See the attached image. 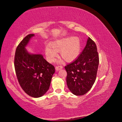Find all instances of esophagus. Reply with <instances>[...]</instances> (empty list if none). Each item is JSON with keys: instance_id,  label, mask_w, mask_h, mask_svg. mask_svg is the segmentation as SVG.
I'll list each match as a JSON object with an SVG mask.
<instances>
[{"instance_id": "esophagus-1", "label": "esophagus", "mask_w": 122, "mask_h": 122, "mask_svg": "<svg viewBox=\"0 0 122 122\" xmlns=\"http://www.w3.org/2000/svg\"><path fill=\"white\" fill-rule=\"evenodd\" d=\"M62 68V66H56V67H55V70H56V71H58V70H60Z\"/></svg>"}]
</instances>
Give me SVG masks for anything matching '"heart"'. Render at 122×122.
<instances>
[{
    "mask_svg": "<svg viewBox=\"0 0 122 122\" xmlns=\"http://www.w3.org/2000/svg\"><path fill=\"white\" fill-rule=\"evenodd\" d=\"M51 47L48 46L45 48V53L49 61H53L57 56L56 52H60L61 58L67 62L75 60L79 56L81 49V43L79 38H65L54 42Z\"/></svg>",
    "mask_w": 122,
    "mask_h": 122,
    "instance_id": "1",
    "label": "heart"
}]
</instances>
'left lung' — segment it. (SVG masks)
Instances as JSON below:
<instances>
[{
	"instance_id": "1",
	"label": "left lung",
	"mask_w": 122,
	"mask_h": 122,
	"mask_svg": "<svg viewBox=\"0 0 122 122\" xmlns=\"http://www.w3.org/2000/svg\"><path fill=\"white\" fill-rule=\"evenodd\" d=\"M99 62L96 45L89 37L79 56L65 67L67 86L73 94L81 96L90 90L96 79Z\"/></svg>"
}]
</instances>
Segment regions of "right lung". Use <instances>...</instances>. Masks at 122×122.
<instances>
[{
    "instance_id": "obj_1",
    "label": "right lung",
    "mask_w": 122,
    "mask_h": 122,
    "mask_svg": "<svg viewBox=\"0 0 122 122\" xmlns=\"http://www.w3.org/2000/svg\"><path fill=\"white\" fill-rule=\"evenodd\" d=\"M34 34L26 36L18 45L14 58V66L18 82L29 96L40 97L48 90L54 66L49 64L41 54H30L25 47Z\"/></svg>"
}]
</instances>
